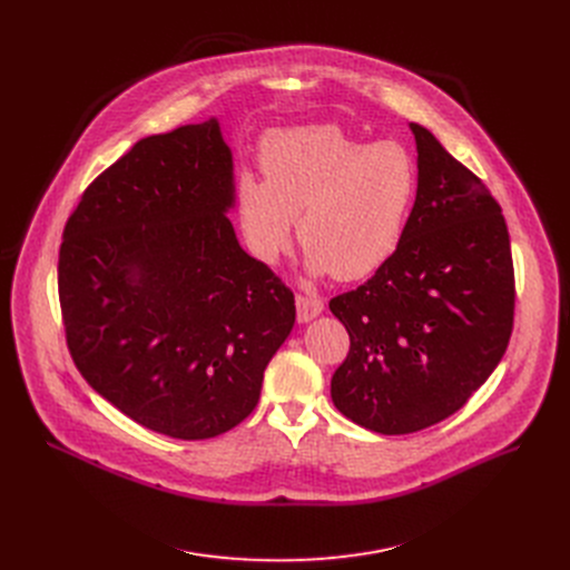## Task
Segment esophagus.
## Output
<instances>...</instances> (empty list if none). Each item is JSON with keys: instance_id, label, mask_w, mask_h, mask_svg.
Instances as JSON below:
<instances>
[{"instance_id": "obj_1", "label": "esophagus", "mask_w": 570, "mask_h": 570, "mask_svg": "<svg viewBox=\"0 0 570 570\" xmlns=\"http://www.w3.org/2000/svg\"><path fill=\"white\" fill-rule=\"evenodd\" d=\"M295 309H297V321L309 323L323 312V301L316 295H297L295 297Z\"/></svg>"}]
</instances>
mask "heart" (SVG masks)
I'll list each match as a JSON object with an SVG mask.
<instances>
[{
    "instance_id": "obj_1",
    "label": "heart",
    "mask_w": 570,
    "mask_h": 570,
    "mask_svg": "<svg viewBox=\"0 0 570 570\" xmlns=\"http://www.w3.org/2000/svg\"><path fill=\"white\" fill-rule=\"evenodd\" d=\"M263 177L243 173L235 219L249 254L273 265L288 252L295 219L316 277L357 282L391 261L417 194V166L397 140L363 142L335 125L267 134Z\"/></svg>"
}]
</instances>
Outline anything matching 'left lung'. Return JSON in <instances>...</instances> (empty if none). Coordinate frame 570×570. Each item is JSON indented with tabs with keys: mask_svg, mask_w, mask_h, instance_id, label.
<instances>
[{
	"mask_svg": "<svg viewBox=\"0 0 570 570\" xmlns=\"http://www.w3.org/2000/svg\"><path fill=\"white\" fill-rule=\"evenodd\" d=\"M417 194L395 256L331 301L351 348L335 406L370 432L411 434L460 411L513 333L515 277L499 203L421 125Z\"/></svg>",
	"mask_w": 570,
	"mask_h": 570,
	"instance_id": "left-lung-1",
	"label": "left lung"
}]
</instances>
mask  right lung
<instances>
[{
    "label": "right lung",
    "mask_w": 570,
    "mask_h": 570,
    "mask_svg": "<svg viewBox=\"0 0 570 570\" xmlns=\"http://www.w3.org/2000/svg\"><path fill=\"white\" fill-rule=\"evenodd\" d=\"M219 122L147 136L89 185L57 286L82 379L138 425L213 439L256 409L295 323L291 288L239 247Z\"/></svg>",
    "instance_id": "right-lung-1"
}]
</instances>
